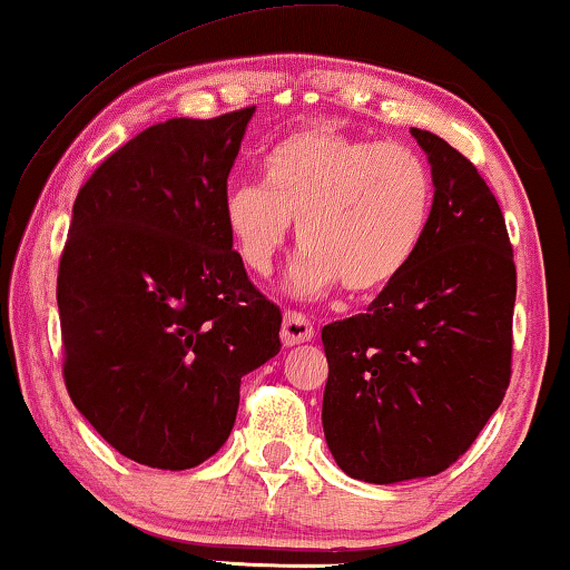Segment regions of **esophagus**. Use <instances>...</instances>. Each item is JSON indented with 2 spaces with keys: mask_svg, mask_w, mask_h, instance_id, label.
<instances>
[{
  "mask_svg": "<svg viewBox=\"0 0 570 570\" xmlns=\"http://www.w3.org/2000/svg\"><path fill=\"white\" fill-rule=\"evenodd\" d=\"M279 337H283L285 347L303 345V342L314 340V326H311V322L303 314L285 311V322H283V332H279Z\"/></svg>",
  "mask_w": 570,
  "mask_h": 570,
  "instance_id": "esophagus-1",
  "label": "esophagus"
}]
</instances>
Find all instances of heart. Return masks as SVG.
I'll use <instances>...</instances> for the list:
<instances>
[{
  "mask_svg": "<svg viewBox=\"0 0 570 570\" xmlns=\"http://www.w3.org/2000/svg\"><path fill=\"white\" fill-rule=\"evenodd\" d=\"M262 176L225 194V230L244 267L269 275L298 225L303 252L285 279L295 298H324L340 283L353 295L384 291L431 230L433 170L407 145L303 129L264 155Z\"/></svg>",
  "mask_w": 570,
  "mask_h": 570,
  "instance_id": "1",
  "label": "heart"
}]
</instances>
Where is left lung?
<instances>
[{
    "instance_id": "left-lung-1",
    "label": "left lung",
    "mask_w": 570,
    "mask_h": 570,
    "mask_svg": "<svg viewBox=\"0 0 570 570\" xmlns=\"http://www.w3.org/2000/svg\"><path fill=\"white\" fill-rule=\"evenodd\" d=\"M431 163V230L365 314L326 324L322 425L350 478L394 485L456 462L511 379L517 267L501 207L446 139L410 129Z\"/></svg>"
}]
</instances>
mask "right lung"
<instances>
[{"label":"right lung","instance_id":"add662e5","mask_svg":"<svg viewBox=\"0 0 570 570\" xmlns=\"http://www.w3.org/2000/svg\"><path fill=\"white\" fill-rule=\"evenodd\" d=\"M254 111L155 124L100 163L72 207L57 283L67 392L153 470L217 454L240 379L279 353L283 314L248 283L223 217Z\"/></svg>","mask_w":570,"mask_h":570}]
</instances>
